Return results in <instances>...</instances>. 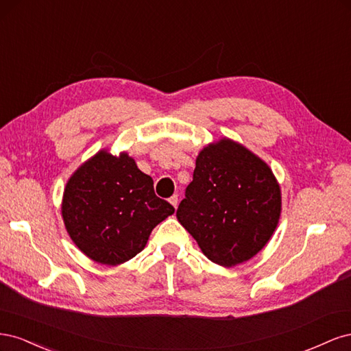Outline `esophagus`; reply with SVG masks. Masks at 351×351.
<instances>
[{
    "mask_svg": "<svg viewBox=\"0 0 351 351\" xmlns=\"http://www.w3.org/2000/svg\"><path fill=\"white\" fill-rule=\"evenodd\" d=\"M168 200H169V204H171L174 208H177V205H178V196L177 195H173Z\"/></svg>",
    "mask_w": 351,
    "mask_h": 351,
    "instance_id": "1",
    "label": "esophagus"
}]
</instances>
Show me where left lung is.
Listing matches in <instances>:
<instances>
[{
  "mask_svg": "<svg viewBox=\"0 0 351 351\" xmlns=\"http://www.w3.org/2000/svg\"><path fill=\"white\" fill-rule=\"evenodd\" d=\"M280 215L281 189L272 169L228 137L199 152L193 182L177 209L180 224L221 267H236L258 254Z\"/></svg>",
  "mask_w": 351,
  "mask_h": 351,
  "instance_id": "obj_1",
  "label": "left lung"
}]
</instances>
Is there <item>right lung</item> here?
Listing matches in <instances>:
<instances>
[{
  "mask_svg": "<svg viewBox=\"0 0 351 351\" xmlns=\"http://www.w3.org/2000/svg\"><path fill=\"white\" fill-rule=\"evenodd\" d=\"M174 208L159 199L154 180L127 152L101 149L71 174L61 215L73 243L101 265L124 263L146 246L152 230Z\"/></svg>",
  "mask_w": 351,
  "mask_h": 351,
  "instance_id": "add662e5",
  "label": "right lung"
}]
</instances>
